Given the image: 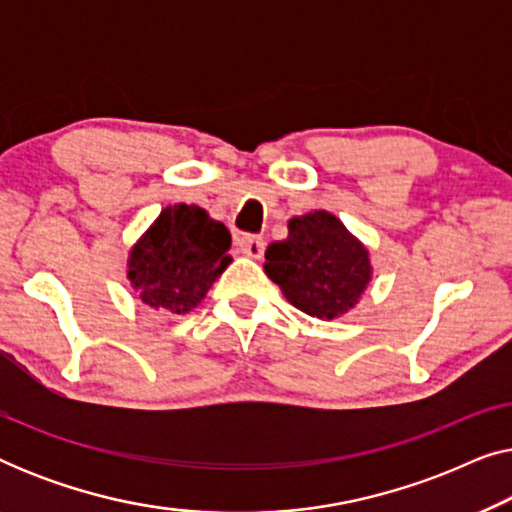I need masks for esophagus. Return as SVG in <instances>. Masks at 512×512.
I'll return each instance as SVG.
<instances>
[{"mask_svg":"<svg viewBox=\"0 0 512 512\" xmlns=\"http://www.w3.org/2000/svg\"><path fill=\"white\" fill-rule=\"evenodd\" d=\"M237 249H240L244 256L261 258L265 251V240L258 235H242V237H237Z\"/></svg>","mask_w":512,"mask_h":512,"instance_id":"esophagus-1","label":"esophagus"}]
</instances>
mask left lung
I'll return each mask as SVG.
<instances>
[{"label":"left lung","mask_w":512,"mask_h":512,"mask_svg":"<svg viewBox=\"0 0 512 512\" xmlns=\"http://www.w3.org/2000/svg\"><path fill=\"white\" fill-rule=\"evenodd\" d=\"M263 268L293 307L317 319L352 310L373 272L368 249L324 209L293 216L289 237L270 244Z\"/></svg>","instance_id":"left-lung-1"}]
</instances>
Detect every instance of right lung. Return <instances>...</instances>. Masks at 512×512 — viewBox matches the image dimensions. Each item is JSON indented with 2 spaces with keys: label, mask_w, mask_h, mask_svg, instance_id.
Wrapping results in <instances>:
<instances>
[{
  "label": "right lung",
  "mask_w": 512,
  "mask_h": 512,
  "mask_svg": "<svg viewBox=\"0 0 512 512\" xmlns=\"http://www.w3.org/2000/svg\"><path fill=\"white\" fill-rule=\"evenodd\" d=\"M230 233L198 205L165 207L130 251L128 279L142 303L191 312L228 268Z\"/></svg>",
  "instance_id": "1"
}]
</instances>
